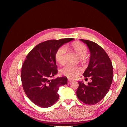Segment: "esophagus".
Wrapping results in <instances>:
<instances>
[{"label": "esophagus", "mask_w": 127, "mask_h": 127, "mask_svg": "<svg viewBox=\"0 0 127 127\" xmlns=\"http://www.w3.org/2000/svg\"><path fill=\"white\" fill-rule=\"evenodd\" d=\"M72 82V81H71V80H68V84H71Z\"/></svg>", "instance_id": "obj_1"}]
</instances>
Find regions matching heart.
Returning a JSON list of instances; mask_svg holds the SVG:
<instances>
[{
  "instance_id": "1",
  "label": "heart",
  "mask_w": 127,
  "mask_h": 127,
  "mask_svg": "<svg viewBox=\"0 0 127 127\" xmlns=\"http://www.w3.org/2000/svg\"><path fill=\"white\" fill-rule=\"evenodd\" d=\"M68 49L71 51L76 53L80 57L82 61H85V56L88 52L87 47L83 43L76 41L72 43L68 47ZM66 51L63 47H60L56 52L55 58L56 61L60 65L65 64L66 59ZM82 72V69L80 67L68 65L64 67L61 71V73L70 79H74Z\"/></svg>"
}]
</instances>
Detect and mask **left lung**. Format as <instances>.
<instances>
[{"instance_id": "left-lung-1", "label": "left lung", "mask_w": 127, "mask_h": 127, "mask_svg": "<svg viewBox=\"0 0 127 127\" xmlns=\"http://www.w3.org/2000/svg\"><path fill=\"white\" fill-rule=\"evenodd\" d=\"M87 44L90 51V60L84 76L91 77L92 82L86 85L78 81L76 92L78 98L83 103L94 105L101 100L108 93L113 79V66L111 61L105 50L97 43L80 39Z\"/></svg>"}]
</instances>
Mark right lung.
Wrapping results in <instances>:
<instances>
[{
	"instance_id": "1",
	"label": "right lung",
	"mask_w": 127,
	"mask_h": 127,
	"mask_svg": "<svg viewBox=\"0 0 127 127\" xmlns=\"http://www.w3.org/2000/svg\"><path fill=\"white\" fill-rule=\"evenodd\" d=\"M74 39L67 38L41 42L26 56L22 67V83L28 97L35 105L49 107L58 100L59 88L67 84V78L50 79L58 72L55 55L62 45Z\"/></svg>"
}]
</instances>
